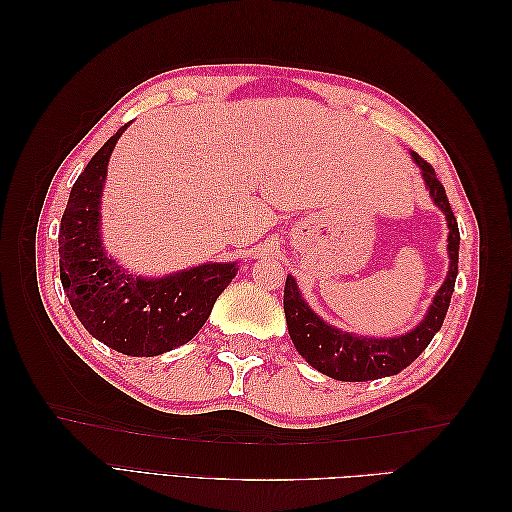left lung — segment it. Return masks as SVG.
I'll list each match as a JSON object with an SVG mask.
<instances>
[{"instance_id":"left-lung-1","label":"left lung","mask_w":512,"mask_h":512,"mask_svg":"<svg viewBox=\"0 0 512 512\" xmlns=\"http://www.w3.org/2000/svg\"><path fill=\"white\" fill-rule=\"evenodd\" d=\"M414 162L421 166L427 190L448 222V258L451 267L444 284L440 286L436 299H433L425 320L418 327L401 337H356L344 333L331 324L318 318L307 303L301 299L299 288L294 284V277H286L284 288V312L288 333L294 348L299 350L303 359L314 369L322 371L324 376L344 380V382H365L378 380L384 376H395L401 369H406L418 354H421L429 342L442 327L444 316L451 303L455 280H457V262H459V228L457 218L453 215L451 203H448L444 185L438 181L436 170L418 153H412Z\"/></svg>"}]
</instances>
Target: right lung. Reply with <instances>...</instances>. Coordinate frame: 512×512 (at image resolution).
I'll list each match as a JSON object with an SVG mask.
<instances>
[{
    "instance_id": "add662e5",
    "label": "right lung",
    "mask_w": 512,
    "mask_h": 512,
    "mask_svg": "<svg viewBox=\"0 0 512 512\" xmlns=\"http://www.w3.org/2000/svg\"><path fill=\"white\" fill-rule=\"evenodd\" d=\"M128 123L89 160L72 185L59 228V277L76 318L98 342L128 356H158L203 329L237 262H207L158 280L123 271L100 239L108 158Z\"/></svg>"
}]
</instances>
